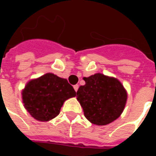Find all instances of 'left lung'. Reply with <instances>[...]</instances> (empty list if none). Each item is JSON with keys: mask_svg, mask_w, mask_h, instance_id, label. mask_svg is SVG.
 <instances>
[{"mask_svg": "<svg viewBox=\"0 0 156 156\" xmlns=\"http://www.w3.org/2000/svg\"><path fill=\"white\" fill-rule=\"evenodd\" d=\"M22 95L24 107L31 116L41 122H48L59 115L63 103L75 97L76 92L66 78L48 73L30 80Z\"/></svg>", "mask_w": 156, "mask_h": 156, "instance_id": "1", "label": "left lung"}]
</instances>
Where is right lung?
I'll list each match as a JSON object with an SVG mask.
<instances>
[{"label":"right lung","instance_id":"add662e5","mask_svg":"<svg viewBox=\"0 0 156 156\" xmlns=\"http://www.w3.org/2000/svg\"><path fill=\"white\" fill-rule=\"evenodd\" d=\"M85 84L77 92V99L89 122L106 125L117 119L123 113L127 93L117 78L95 73L83 78Z\"/></svg>","mask_w":156,"mask_h":156}]
</instances>
